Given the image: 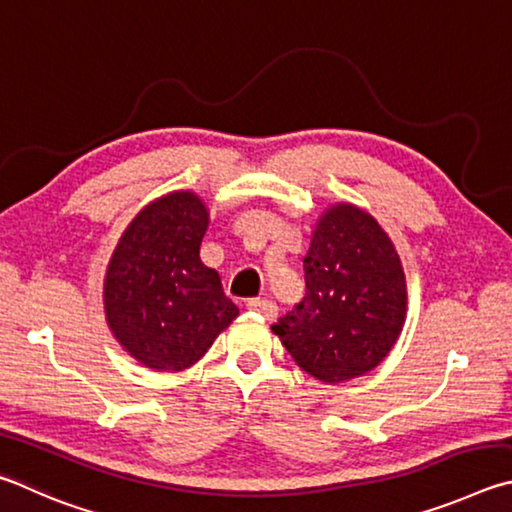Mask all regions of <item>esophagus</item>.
Returning a JSON list of instances; mask_svg holds the SVG:
<instances>
[{"label": "esophagus", "instance_id": "1", "mask_svg": "<svg viewBox=\"0 0 512 512\" xmlns=\"http://www.w3.org/2000/svg\"><path fill=\"white\" fill-rule=\"evenodd\" d=\"M247 308L251 312L263 315L267 321H272V319H276V315H279V308H276V303L272 299H249Z\"/></svg>", "mask_w": 512, "mask_h": 512}]
</instances>
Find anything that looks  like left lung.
<instances>
[{
	"mask_svg": "<svg viewBox=\"0 0 512 512\" xmlns=\"http://www.w3.org/2000/svg\"><path fill=\"white\" fill-rule=\"evenodd\" d=\"M306 297L272 330L303 371L337 384L373 371L407 317V281L391 238L362 209L321 215L303 258Z\"/></svg>",
	"mask_w": 512,
	"mask_h": 512,
	"instance_id": "1",
	"label": "left lung"
}]
</instances>
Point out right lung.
Wrapping results in <instances>:
<instances>
[{
	"label": "right lung",
	"instance_id": "obj_1",
	"mask_svg": "<svg viewBox=\"0 0 512 512\" xmlns=\"http://www.w3.org/2000/svg\"><path fill=\"white\" fill-rule=\"evenodd\" d=\"M206 227L209 211L200 197L168 193L137 213L107 265V324L148 369H188L238 317L220 274L200 261Z\"/></svg>",
	"mask_w": 512,
	"mask_h": 512
}]
</instances>
